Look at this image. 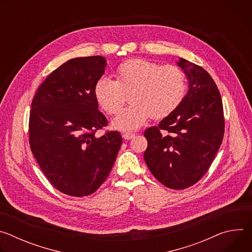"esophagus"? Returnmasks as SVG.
<instances>
[{"mask_svg": "<svg viewBox=\"0 0 252 252\" xmlns=\"http://www.w3.org/2000/svg\"><path fill=\"white\" fill-rule=\"evenodd\" d=\"M134 133H132V132H125L124 134H123V137L125 138V139H131L132 137H134Z\"/></svg>", "mask_w": 252, "mask_h": 252, "instance_id": "esophagus-1", "label": "esophagus"}]
</instances>
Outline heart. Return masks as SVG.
<instances>
[{
	"instance_id": "1",
	"label": "heart",
	"mask_w": 252,
	"mask_h": 252,
	"mask_svg": "<svg viewBox=\"0 0 252 252\" xmlns=\"http://www.w3.org/2000/svg\"><path fill=\"white\" fill-rule=\"evenodd\" d=\"M116 76L117 81L99 78L94 93L103 111L112 116L121 112L128 94L130 105L113 123L120 129H136L151 117L164 119L178 109L186 96L185 73L173 64L131 59L119 65Z\"/></svg>"
}]
</instances>
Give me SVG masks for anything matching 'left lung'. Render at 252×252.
Wrapping results in <instances>:
<instances>
[{"label":"left lung","instance_id":"1","mask_svg":"<svg viewBox=\"0 0 252 252\" xmlns=\"http://www.w3.org/2000/svg\"><path fill=\"white\" fill-rule=\"evenodd\" d=\"M189 80L184 101L158 126L145 131V161L159 183L171 189L195 185L206 173L223 138L224 118L220 91L201 66L179 59Z\"/></svg>","mask_w":252,"mask_h":252}]
</instances>
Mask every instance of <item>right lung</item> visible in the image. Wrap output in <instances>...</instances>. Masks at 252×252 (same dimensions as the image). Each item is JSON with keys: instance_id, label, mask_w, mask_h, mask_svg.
<instances>
[{"instance_id": "right-lung-1", "label": "right lung", "mask_w": 252, "mask_h": 252, "mask_svg": "<svg viewBox=\"0 0 252 252\" xmlns=\"http://www.w3.org/2000/svg\"><path fill=\"white\" fill-rule=\"evenodd\" d=\"M101 56L75 58L42 83L30 113L31 151L49 182L61 192L83 197L109 176L122 146L119 131H95L107 126L94 96L103 75Z\"/></svg>"}]
</instances>
